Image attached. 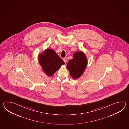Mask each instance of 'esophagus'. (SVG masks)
Listing matches in <instances>:
<instances>
[{
  "label": "esophagus",
  "instance_id": "34e87169",
  "mask_svg": "<svg viewBox=\"0 0 129 129\" xmlns=\"http://www.w3.org/2000/svg\"><path fill=\"white\" fill-rule=\"evenodd\" d=\"M63 60L65 63H66L67 62V59H66V58H63Z\"/></svg>",
  "mask_w": 129,
  "mask_h": 129
}]
</instances>
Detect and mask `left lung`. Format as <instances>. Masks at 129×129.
<instances>
[{
  "instance_id": "obj_1",
  "label": "left lung",
  "mask_w": 129,
  "mask_h": 129,
  "mask_svg": "<svg viewBox=\"0 0 129 129\" xmlns=\"http://www.w3.org/2000/svg\"><path fill=\"white\" fill-rule=\"evenodd\" d=\"M88 61L85 54L81 51L75 52L73 58L69 61L67 68L71 77L75 79L81 77L85 71Z\"/></svg>"
}]
</instances>
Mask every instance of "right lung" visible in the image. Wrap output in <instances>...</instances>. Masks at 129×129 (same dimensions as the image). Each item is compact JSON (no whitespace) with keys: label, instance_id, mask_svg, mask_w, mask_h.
Masks as SVG:
<instances>
[{"label":"right lung","instance_id":"obj_1","mask_svg":"<svg viewBox=\"0 0 129 129\" xmlns=\"http://www.w3.org/2000/svg\"><path fill=\"white\" fill-rule=\"evenodd\" d=\"M39 62L44 72L51 77L64 64V62L53 50L47 49L40 54Z\"/></svg>","mask_w":129,"mask_h":129}]
</instances>
